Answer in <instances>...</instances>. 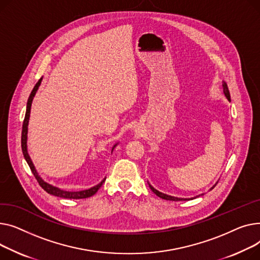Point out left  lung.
Segmentation results:
<instances>
[{
  "label": "left lung",
  "mask_w": 260,
  "mask_h": 260,
  "mask_svg": "<svg viewBox=\"0 0 260 260\" xmlns=\"http://www.w3.org/2000/svg\"><path fill=\"white\" fill-rule=\"evenodd\" d=\"M222 88H223V93H224V95H225V98L228 99V101L230 102L231 101V96H230V92H229V89H228V85H226V83L225 82H222ZM216 186V185H215ZM215 186H213L212 188H211V190L214 188ZM149 187H150V189L153 191L158 197H160V198H162V200H166V201H173V202H179V201H189V200H193V198H179V197H174V196H171V195H167V194H164V193H161V192H159V191H157L156 189H154L153 187H152L150 184H149ZM203 195V194H202Z\"/></svg>",
  "instance_id": "1"
}]
</instances>
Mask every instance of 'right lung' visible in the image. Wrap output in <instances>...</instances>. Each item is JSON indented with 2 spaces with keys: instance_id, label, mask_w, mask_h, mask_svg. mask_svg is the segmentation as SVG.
I'll return each mask as SVG.
<instances>
[{
  "instance_id": "right-lung-1",
  "label": "right lung",
  "mask_w": 260,
  "mask_h": 260,
  "mask_svg": "<svg viewBox=\"0 0 260 260\" xmlns=\"http://www.w3.org/2000/svg\"><path fill=\"white\" fill-rule=\"evenodd\" d=\"M42 83V79L39 80V82L36 84V86L34 87L31 93H30L29 95V99H28V102H27V107H26V114H25V118H24V121H23V128H22V140H21V143H22V151H23V154H24V157L30 168V170H31V172L34 173L36 179L38 180L39 185L46 191L47 193L51 194V195H54V196H57V197H62V198H69V200H82V198H87V197H90L94 195L98 190L102 187V185L104 184V181L106 180V178H104L100 184H98L96 186L90 188V189H87V190H83V191H65V190H62L59 188H56L50 184H48V182L44 181L41 176L38 174L36 168L32 164V160L31 158H30L29 154H28V151H27V132H28V123H29V116H30V109H31V104H32V101H34V98L37 93V91L40 87ZM116 145H114L115 147ZM114 147L112 148V150L114 149Z\"/></svg>"
}]
</instances>
